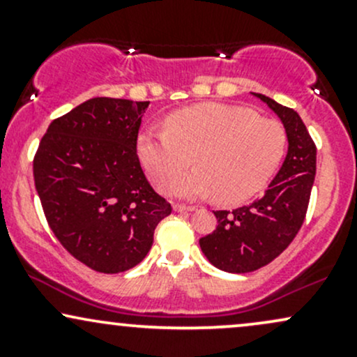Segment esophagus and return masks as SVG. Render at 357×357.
Wrapping results in <instances>:
<instances>
[{
  "label": "esophagus",
  "instance_id": "esophagus-1",
  "mask_svg": "<svg viewBox=\"0 0 357 357\" xmlns=\"http://www.w3.org/2000/svg\"><path fill=\"white\" fill-rule=\"evenodd\" d=\"M173 208H174V211H178V213H186V211H195L196 210L195 206H186V204H179V203L173 204Z\"/></svg>",
  "mask_w": 357,
  "mask_h": 357
}]
</instances>
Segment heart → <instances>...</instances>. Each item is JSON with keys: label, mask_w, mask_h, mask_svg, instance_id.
<instances>
[{"label": "heart", "mask_w": 357, "mask_h": 357, "mask_svg": "<svg viewBox=\"0 0 357 357\" xmlns=\"http://www.w3.org/2000/svg\"><path fill=\"white\" fill-rule=\"evenodd\" d=\"M166 132L144 130L136 154L149 179L179 198L215 195L225 204L247 202L264 190L285 154L287 134L275 119L260 117L241 105L204 102L171 112Z\"/></svg>", "instance_id": "obj_1"}]
</instances>
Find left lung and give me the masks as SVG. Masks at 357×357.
Instances as JSON below:
<instances>
[{"instance_id":"left-lung-1","label":"left lung","mask_w":357,"mask_h":357,"mask_svg":"<svg viewBox=\"0 0 357 357\" xmlns=\"http://www.w3.org/2000/svg\"><path fill=\"white\" fill-rule=\"evenodd\" d=\"M284 124L289 149L260 199L233 211H215L216 230L199 240L204 257L223 272L247 273L270 264L304 223L315 178V144L294 109L252 92Z\"/></svg>"}]
</instances>
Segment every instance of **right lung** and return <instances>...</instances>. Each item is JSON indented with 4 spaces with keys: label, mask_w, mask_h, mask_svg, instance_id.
Instances as JSON below:
<instances>
[{
    "label": "right lung",
    "mask_w": 357,
    "mask_h": 357,
    "mask_svg": "<svg viewBox=\"0 0 357 357\" xmlns=\"http://www.w3.org/2000/svg\"><path fill=\"white\" fill-rule=\"evenodd\" d=\"M149 102L96 97L52 122L33 159L52 231L96 272L136 267L171 204L142 173L136 141Z\"/></svg>",
    "instance_id": "add662e5"
}]
</instances>
